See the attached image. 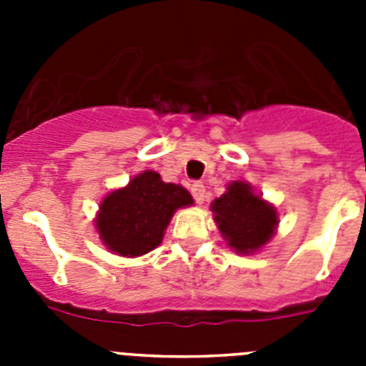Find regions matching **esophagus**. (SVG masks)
<instances>
[{"label": "esophagus", "mask_w": 366, "mask_h": 366, "mask_svg": "<svg viewBox=\"0 0 366 366\" xmlns=\"http://www.w3.org/2000/svg\"><path fill=\"white\" fill-rule=\"evenodd\" d=\"M190 192H192L194 199H196V203H198V205H202V203L205 202V198H207L205 185H202V183H194L192 189H190Z\"/></svg>", "instance_id": "esophagus-1"}]
</instances>
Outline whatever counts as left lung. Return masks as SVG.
Here are the masks:
<instances>
[{
    "label": "left lung",
    "mask_w": 366,
    "mask_h": 366,
    "mask_svg": "<svg viewBox=\"0 0 366 366\" xmlns=\"http://www.w3.org/2000/svg\"><path fill=\"white\" fill-rule=\"evenodd\" d=\"M212 218L223 240L238 254L258 253L279 229V211L254 192L247 181H232L211 203Z\"/></svg>",
    "instance_id": "left-lung-1"
}]
</instances>
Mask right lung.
Masks as SVG:
<instances>
[{"mask_svg":"<svg viewBox=\"0 0 366 366\" xmlns=\"http://www.w3.org/2000/svg\"><path fill=\"white\" fill-rule=\"evenodd\" d=\"M194 205L185 187L164 183L154 170H144L128 185L106 194L95 216L99 238L109 253L135 258L163 242L177 209Z\"/></svg>","mask_w":366,"mask_h":366,"instance_id":"obj_1","label":"right lung"}]
</instances>
